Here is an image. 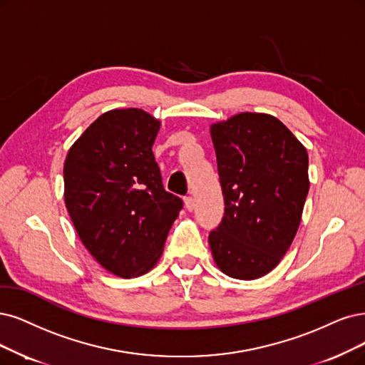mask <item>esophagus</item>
I'll return each mask as SVG.
<instances>
[{"instance_id":"34e87169","label":"esophagus","mask_w":365,"mask_h":365,"mask_svg":"<svg viewBox=\"0 0 365 365\" xmlns=\"http://www.w3.org/2000/svg\"><path fill=\"white\" fill-rule=\"evenodd\" d=\"M185 207H186V210H190V212H192L195 209V203H194V198L192 197H186L185 198Z\"/></svg>"}]
</instances>
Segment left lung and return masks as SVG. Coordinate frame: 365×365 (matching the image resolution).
<instances>
[{"mask_svg": "<svg viewBox=\"0 0 365 365\" xmlns=\"http://www.w3.org/2000/svg\"><path fill=\"white\" fill-rule=\"evenodd\" d=\"M225 212L209 245L221 271L236 279L269 274L301 224L309 190L308 153L269 114L240 113L210 126Z\"/></svg>", "mask_w": 365, "mask_h": 365, "instance_id": "1", "label": "left lung"}]
</instances>
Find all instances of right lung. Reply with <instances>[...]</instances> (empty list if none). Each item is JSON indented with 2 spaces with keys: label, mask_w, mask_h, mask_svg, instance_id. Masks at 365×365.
I'll return each instance as SVG.
<instances>
[{
  "label": "right lung",
  "mask_w": 365,
  "mask_h": 365,
  "mask_svg": "<svg viewBox=\"0 0 365 365\" xmlns=\"http://www.w3.org/2000/svg\"><path fill=\"white\" fill-rule=\"evenodd\" d=\"M160 121L138 108L102 114L64 160V203L84 247L121 278L156 264L183 201L164 190L152 145Z\"/></svg>",
  "instance_id": "1"
}]
</instances>
